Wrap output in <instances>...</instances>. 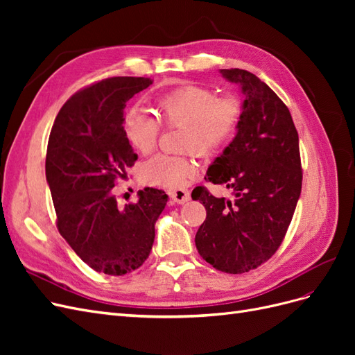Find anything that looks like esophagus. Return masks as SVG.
Masks as SVG:
<instances>
[{
	"label": "esophagus",
	"instance_id": "1",
	"mask_svg": "<svg viewBox=\"0 0 355 355\" xmlns=\"http://www.w3.org/2000/svg\"><path fill=\"white\" fill-rule=\"evenodd\" d=\"M170 198L176 204H185L191 200V194L187 189H175L170 192Z\"/></svg>",
	"mask_w": 355,
	"mask_h": 355
}]
</instances>
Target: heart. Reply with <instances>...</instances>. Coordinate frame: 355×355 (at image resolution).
I'll use <instances>...</instances> for the list:
<instances>
[{
    "instance_id": "heart-1",
    "label": "heart",
    "mask_w": 355,
    "mask_h": 355,
    "mask_svg": "<svg viewBox=\"0 0 355 355\" xmlns=\"http://www.w3.org/2000/svg\"><path fill=\"white\" fill-rule=\"evenodd\" d=\"M157 115L167 125H184L182 149L211 155L234 137L241 118V105L232 98H218L211 90L187 85L157 101ZM124 135L141 154L157 146L159 121L145 110H132L125 115ZM198 164L194 153L188 157L155 155L142 166L141 178L148 185L182 189L194 179Z\"/></svg>"
}]
</instances>
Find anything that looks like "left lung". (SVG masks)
<instances>
[{
    "label": "left lung",
    "instance_id": "8db88e82",
    "mask_svg": "<svg viewBox=\"0 0 355 355\" xmlns=\"http://www.w3.org/2000/svg\"><path fill=\"white\" fill-rule=\"evenodd\" d=\"M243 93L237 135L209 166L206 180L232 189L234 198L197 187L207 218L196 235L200 256L230 274L249 272L280 247L302 188L299 137L287 106L256 75L220 69Z\"/></svg>",
    "mask_w": 355,
    "mask_h": 355
}]
</instances>
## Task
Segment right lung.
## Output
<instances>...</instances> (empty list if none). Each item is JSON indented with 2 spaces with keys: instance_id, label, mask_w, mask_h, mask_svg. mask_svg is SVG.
<instances>
[{
  "instance_id": "add662e5",
  "label": "right lung",
  "mask_w": 355,
  "mask_h": 355,
  "mask_svg": "<svg viewBox=\"0 0 355 355\" xmlns=\"http://www.w3.org/2000/svg\"><path fill=\"white\" fill-rule=\"evenodd\" d=\"M144 77H114L75 93L53 124L46 178L58 230L94 271L124 275L151 253L155 222L168 200L145 188L137 202L118 206L114 187L137 155L124 135L128 99L148 89Z\"/></svg>"
}]
</instances>
